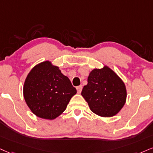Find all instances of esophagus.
<instances>
[{"label":"esophagus","mask_w":153,"mask_h":153,"mask_svg":"<svg viewBox=\"0 0 153 153\" xmlns=\"http://www.w3.org/2000/svg\"><path fill=\"white\" fill-rule=\"evenodd\" d=\"M76 90H77V92H78L79 94H80L81 92H82V86H79L76 87Z\"/></svg>","instance_id":"34e87169"}]
</instances>
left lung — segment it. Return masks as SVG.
Listing matches in <instances>:
<instances>
[{"label":"left lung","instance_id":"1","mask_svg":"<svg viewBox=\"0 0 153 153\" xmlns=\"http://www.w3.org/2000/svg\"><path fill=\"white\" fill-rule=\"evenodd\" d=\"M82 96L94 114L101 117H112L125 105L127 90L120 76L104 65L89 73L88 84L83 88Z\"/></svg>","mask_w":153,"mask_h":153}]
</instances>
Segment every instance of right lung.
<instances>
[{
    "label": "right lung",
    "instance_id": "1",
    "mask_svg": "<svg viewBox=\"0 0 153 153\" xmlns=\"http://www.w3.org/2000/svg\"><path fill=\"white\" fill-rule=\"evenodd\" d=\"M76 94L69 79L49 60L35 65L24 82L25 101L32 112L43 119L59 116Z\"/></svg>",
    "mask_w": 153,
    "mask_h": 153
}]
</instances>
